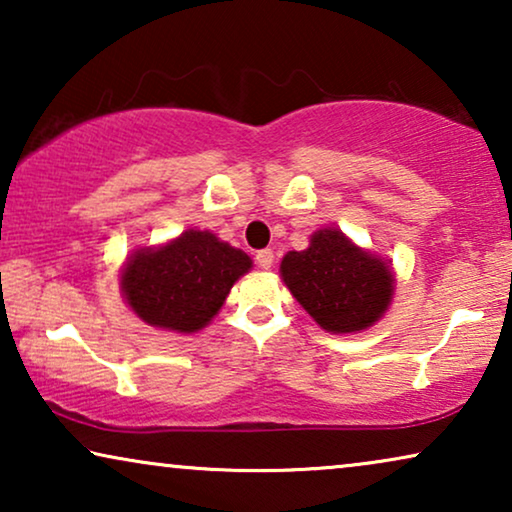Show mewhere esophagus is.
<instances>
[{"label":"esophagus","instance_id":"1","mask_svg":"<svg viewBox=\"0 0 512 512\" xmlns=\"http://www.w3.org/2000/svg\"><path fill=\"white\" fill-rule=\"evenodd\" d=\"M256 263H258V268H261V270H270L272 263H275V254H272V249L258 251Z\"/></svg>","mask_w":512,"mask_h":512}]
</instances>
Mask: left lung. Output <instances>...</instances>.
<instances>
[{
  "mask_svg": "<svg viewBox=\"0 0 512 512\" xmlns=\"http://www.w3.org/2000/svg\"><path fill=\"white\" fill-rule=\"evenodd\" d=\"M279 275L300 307L328 333H361L394 300L391 261L354 244L340 228H319L310 247L289 251Z\"/></svg>",
  "mask_w": 512,
  "mask_h": 512,
  "instance_id": "obj_1",
  "label": "left lung"
}]
</instances>
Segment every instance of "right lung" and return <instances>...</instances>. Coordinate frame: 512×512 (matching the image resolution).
I'll return each mask as SVG.
<instances>
[{"mask_svg":"<svg viewBox=\"0 0 512 512\" xmlns=\"http://www.w3.org/2000/svg\"><path fill=\"white\" fill-rule=\"evenodd\" d=\"M254 268L242 249L212 230L188 228L158 247H139L121 265V293L144 324L198 333L226 303L230 289Z\"/></svg>","mask_w":512,"mask_h":512,"instance_id":"obj_1","label":"right lung"}]
</instances>
